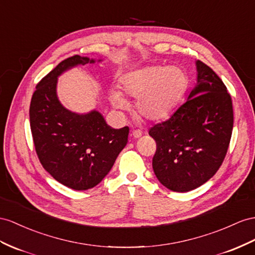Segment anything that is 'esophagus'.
<instances>
[{"instance_id":"34e87169","label":"esophagus","mask_w":255,"mask_h":255,"mask_svg":"<svg viewBox=\"0 0 255 255\" xmlns=\"http://www.w3.org/2000/svg\"><path fill=\"white\" fill-rule=\"evenodd\" d=\"M131 135L133 136V138H140V136L142 135V131L141 130H139V129H134V130H132L131 131Z\"/></svg>"}]
</instances>
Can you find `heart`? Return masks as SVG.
Segmentation results:
<instances>
[{"mask_svg": "<svg viewBox=\"0 0 255 255\" xmlns=\"http://www.w3.org/2000/svg\"><path fill=\"white\" fill-rule=\"evenodd\" d=\"M190 85L186 71L173 65H148L128 72L122 78V88L136 100V111L148 121H161L170 115L184 97ZM116 108L126 110L128 103L117 93L111 94Z\"/></svg>", "mask_w": 255, "mask_h": 255, "instance_id": "heart-1", "label": "heart"}]
</instances>
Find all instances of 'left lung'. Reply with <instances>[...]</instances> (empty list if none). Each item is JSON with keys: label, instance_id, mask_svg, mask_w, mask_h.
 <instances>
[{"label": "left lung", "instance_id": "left-lung-1", "mask_svg": "<svg viewBox=\"0 0 255 255\" xmlns=\"http://www.w3.org/2000/svg\"><path fill=\"white\" fill-rule=\"evenodd\" d=\"M197 84L170 119L148 134L156 141L153 170L173 192L195 190L211 179L230 145L234 113L231 95L215 72L196 61Z\"/></svg>", "mask_w": 255, "mask_h": 255}]
</instances>
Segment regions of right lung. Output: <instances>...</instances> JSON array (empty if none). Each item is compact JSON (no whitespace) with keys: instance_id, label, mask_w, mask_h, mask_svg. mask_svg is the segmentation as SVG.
<instances>
[{"instance_id":"1","label":"right lung","mask_w":255,"mask_h":255,"mask_svg":"<svg viewBox=\"0 0 255 255\" xmlns=\"http://www.w3.org/2000/svg\"><path fill=\"white\" fill-rule=\"evenodd\" d=\"M88 62L95 60L78 55L61 61L36 85L30 104V126L38 159L55 180L75 191L100 183L126 146L129 134L127 126L110 127L96 110L77 114L58 99V76Z\"/></svg>"}]
</instances>
